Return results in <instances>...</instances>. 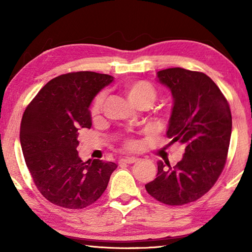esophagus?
<instances>
[{"instance_id": "1", "label": "esophagus", "mask_w": 252, "mask_h": 252, "mask_svg": "<svg viewBox=\"0 0 252 252\" xmlns=\"http://www.w3.org/2000/svg\"><path fill=\"white\" fill-rule=\"evenodd\" d=\"M137 160H138V158H135V157H126V158L121 159L120 161H119V163H127V164H132V163L136 162Z\"/></svg>"}]
</instances>
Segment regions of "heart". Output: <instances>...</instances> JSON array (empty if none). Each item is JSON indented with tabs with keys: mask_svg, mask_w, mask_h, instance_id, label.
Returning a JSON list of instances; mask_svg holds the SVG:
<instances>
[{
	"mask_svg": "<svg viewBox=\"0 0 252 252\" xmlns=\"http://www.w3.org/2000/svg\"><path fill=\"white\" fill-rule=\"evenodd\" d=\"M123 92H125L127 99L131 101V104L137 107V108H142V107H147L148 108L155 103L158 96L157 89L151 82L145 81V80H135V81L126 82L123 85ZM106 94L103 92L99 93L93 99L92 104L90 106V116L92 119H97L101 114ZM169 115L170 114L168 111L164 114L165 117H169ZM126 147H135V142L127 141Z\"/></svg>",
	"mask_w": 252,
	"mask_h": 252,
	"instance_id": "1",
	"label": "heart"
}]
</instances>
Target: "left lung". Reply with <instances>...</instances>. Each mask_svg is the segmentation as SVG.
Segmentation results:
<instances>
[{
	"label": "left lung",
	"instance_id": "8db88e82",
	"mask_svg": "<svg viewBox=\"0 0 252 252\" xmlns=\"http://www.w3.org/2000/svg\"><path fill=\"white\" fill-rule=\"evenodd\" d=\"M173 96L167 136L185 144L181 161L158 162L157 178L145 185L155 199L169 206L196 201L212 189L226 163L232 134L227 99L207 74L184 68L157 73Z\"/></svg>",
	"mask_w": 252,
	"mask_h": 252
}]
</instances>
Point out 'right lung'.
I'll return each instance as SVG.
<instances>
[{
    "label": "right lung",
    "mask_w": 252,
    "mask_h": 252,
    "mask_svg": "<svg viewBox=\"0 0 252 252\" xmlns=\"http://www.w3.org/2000/svg\"><path fill=\"white\" fill-rule=\"evenodd\" d=\"M114 81L109 74L69 72L47 82L30 101L20 123V144L32 180L42 196L65 209H83L107 189L114 162L82 161L78 131L92 126L90 105Z\"/></svg>",
    "instance_id": "add662e5"
}]
</instances>
